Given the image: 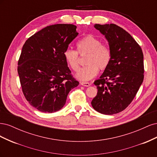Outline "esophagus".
<instances>
[{
    "instance_id": "1",
    "label": "esophagus",
    "mask_w": 157,
    "mask_h": 157,
    "mask_svg": "<svg viewBox=\"0 0 157 157\" xmlns=\"http://www.w3.org/2000/svg\"><path fill=\"white\" fill-rule=\"evenodd\" d=\"M80 84L82 85V86H90V84L88 83V82H80Z\"/></svg>"
}]
</instances>
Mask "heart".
I'll use <instances>...</instances> for the list:
<instances>
[{
    "instance_id": "obj_1",
    "label": "heart",
    "mask_w": 157,
    "mask_h": 157,
    "mask_svg": "<svg viewBox=\"0 0 157 157\" xmlns=\"http://www.w3.org/2000/svg\"><path fill=\"white\" fill-rule=\"evenodd\" d=\"M80 54H87L85 63L87 65L80 69L76 77L82 81H88L96 76L99 70L105 69L110 63L111 53L109 47L101 44L100 40L93 35L84 36L77 43ZM64 58L69 67L75 71L79 69L78 55L77 51L67 48L64 52Z\"/></svg>"
}]
</instances>
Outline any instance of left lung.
Masks as SVG:
<instances>
[{
	"mask_svg": "<svg viewBox=\"0 0 157 157\" xmlns=\"http://www.w3.org/2000/svg\"><path fill=\"white\" fill-rule=\"evenodd\" d=\"M105 36L111 53L110 63L94 81L98 93L91 102L96 111L111 115L130 105L144 81V54L140 45L115 24H95Z\"/></svg>",
	"mask_w": 157,
	"mask_h": 157,
	"instance_id": "1",
	"label": "left lung"
}]
</instances>
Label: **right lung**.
I'll return each mask as SVG.
<instances>
[{"label": "right lung", "mask_w": 157, "mask_h": 157, "mask_svg": "<svg viewBox=\"0 0 157 157\" xmlns=\"http://www.w3.org/2000/svg\"><path fill=\"white\" fill-rule=\"evenodd\" d=\"M78 35L76 25L55 24L36 33L23 45L17 72L23 94L37 110H60L69 92L79 84L63 55Z\"/></svg>", "instance_id": "right-lung-1"}]
</instances>
